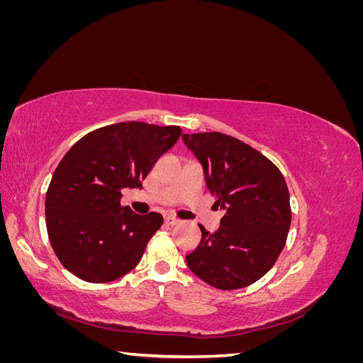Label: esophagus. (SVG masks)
<instances>
[{
	"label": "esophagus",
	"instance_id": "1",
	"mask_svg": "<svg viewBox=\"0 0 363 363\" xmlns=\"http://www.w3.org/2000/svg\"><path fill=\"white\" fill-rule=\"evenodd\" d=\"M164 223H167L168 225H177V224L180 223V219H177V218H174V216L168 215V216H164Z\"/></svg>",
	"mask_w": 363,
	"mask_h": 363
}]
</instances>
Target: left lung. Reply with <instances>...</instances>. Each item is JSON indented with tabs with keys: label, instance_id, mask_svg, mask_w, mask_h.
<instances>
[{
	"label": "left lung",
	"instance_id": "1",
	"mask_svg": "<svg viewBox=\"0 0 363 363\" xmlns=\"http://www.w3.org/2000/svg\"><path fill=\"white\" fill-rule=\"evenodd\" d=\"M204 169L208 191L225 212L221 225L186 256L189 269L211 286L233 291L250 286L272 268L291 227L289 191L268 157L233 136H182Z\"/></svg>",
	"mask_w": 363,
	"mask_h": 363
}]
</instances>
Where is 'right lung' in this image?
I'll return each instance as SVG.
<instances>
[{"instance_id": "1", "label": "right lung", "mask_w": 363, "mask_h": 363, "mask_svg": "<svg viewBox=\"0 0 363 363\" xmlns=\"http://www.w3.org/2000/svg\"><path fill=\"white\" fill-rule=\"evenodd\" d=\"M182 135L179 125L118 123L83 136L63 156L45 196L51 247L62 265L89 283L133 269L163 218L121 204L124 188H142L148 172Z\"/></svg>"}]
</instances>
